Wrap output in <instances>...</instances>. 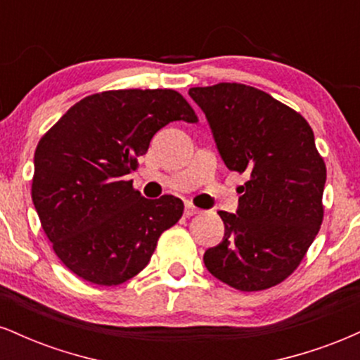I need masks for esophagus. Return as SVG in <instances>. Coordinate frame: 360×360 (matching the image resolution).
I'll use <instances>...</instances> for the list:
<instances>
[{
    "label": "esophagus",
    "instance_id": "esophagus-1",
    "mask_svg": "<svg viewBox=\"0 0 360 360\" xmlns=\"http://www.w3.org/2000/svg\"><path fill=\"white\" fill-rule=\"evenodd\" d=\"M198 213H200V208H196V206H193V205H186V208H184L186 217H194V214H198Z\"/></svg>",
    "mask_w": 360,
    "mask_h": 360
}]
</instances>
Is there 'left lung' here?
Segmentation results:
<instances>
[{"mask_svg": "<svg viewBox=\"0 0 360 360\" xmlns=\"http://www.w3.org/2000/svg\"><path fill=\"white\" fill-rule=\"evenodd\" d=\"M230 171L247 176L237 213L220 212L223 240L205 266L238 291L283 283L303 260L323 220L326 167L308 122L271 94L238 82L191 88Z\"/></svg>", "mask_w": 360, "mask_h": 360, "instance_id": "left-lung-1", "label": "left lung"}]
</instances>
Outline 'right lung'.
Returning <instances> with one entry per match:
<instances>
[{"label": "right lung", "mask_w": 360, "mask_h": 360, "mask_svg": "<svg viewBox=\"0 0 360 360\" xmlns=\"http://www.w3.org/2000/svg\"><path fill=\"white\" fill-rule=\"evenodd\" d=\"M177 120L198 122L177 91H103L71 106L40 139L32 201L53 252L76 276L100 286L125 283L183 217L179 198L147 200L123 177Z\"/></svg>", "instance_id": "1"}]
</instances>
